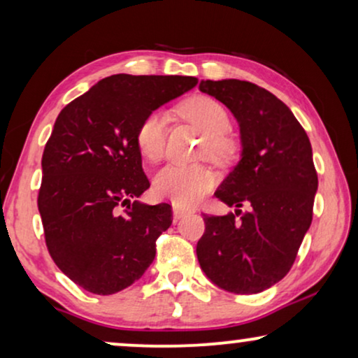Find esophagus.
<instances>
[{"label":"esophagus","mask_w":358,"mask_h":358,"mask_svg":"<svg viewBox=\"0 0 358 358\" xmlns=\"http://www.w3.org/2000/svg\"><path fill=\"white\" fill-rule=\"evenodd\" d=\"M189 212L185 208H180L179 205H173V218H174V223H178L180 218H184L185 215H187Z\"/></svg>","instance_id":"obj_1"}]
</instances>
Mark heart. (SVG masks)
I'll use <instances>...</instances> for the list:
<instances>
[{
    "label": "heart",
    "instance_id": "obj_1",
    "mask_svg": "<svg viewBox=\"0 0 358 358\" xmlns=\"http://www.w3.org/2000/svg\"><path fill=\"white\" fill-rule=\"evenodd\" d=\"M185 119L197 125L205 134L202 153L213 161H223L233 153V143L224 131L229 127V117L224 107L208 96L190 97L180 106ZM168 117L155 110L145 115L136 129L135 141L141 156L150 163L163 158L166 146ZM213 173L202 164H168L155 174L153 190L161 199L189 207L199 202L213 185Z\"/></svg>",
    "mask_w": 358,
    "mask_h": 358
}]
</instances>
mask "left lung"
Listing matches in <instances>:
<instances>
[{"label":"left lung","mask_w":358,"mask_h":358,"mask_svg":"<svg viewBox=\"0 0 358 358\" xmlns=\"http://www.w3.org/2000/svg\"><path fill=\"white\" fill-rule=\"evenodd\" d=\"M199 90L231 110L243 148L239 163L215 192L236 210L203 215L199 264L223 290L264 292L287 275L310 229L317 190L310 138L292 110L257 85L207 80Z\"/></svg>","instance_id":"1"}]
</instances>
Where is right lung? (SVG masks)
Returning <instances> with one entry per match:
<instances>
[{
	"instance_id": "obj_1",
	"label": "right lung",
	"mask_w": 358,
	"mask_h": 358,
	"mask_svg": "<svg viewBox=\"0 0 358 358\" xmlns=\"http://www.w3.org/2000/svg\"><path fill=\"white\" fill-rule=\"evenodd\" d=\"M194 76L104 78L58 114L42 156L38 212L48 252L76 285L112 295L143 275L171 205L138 202L150 187L140 122L197 85Z\"/></svg>"
}]
</instances>
